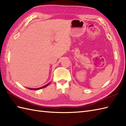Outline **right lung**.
I'll use <instances>...</instances> for the list:
<instances>
[{
  "instance_id": "add662e5",
  "label": "right lung",
  "mask_w": 126,
  "mask_h": 126,
  "mask_svg": "<svg viewBox=\"0 0 126 126\" xmlns=\"http://www.w3.org/2000/svg\"><path fill=\"white\" fill-rule=\"evenodd\" d=\"M50 83H47V84H46V85H44V86H43V87H40V88H28V89H30V90H39V89H42V88H45L46 87H47L48 85H49V84Z\"/></svg>"
}]
</instances>
